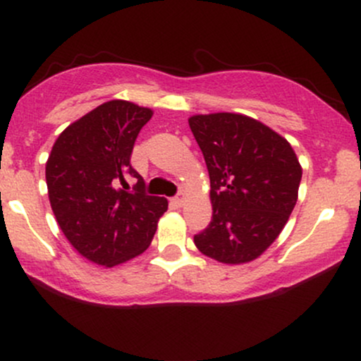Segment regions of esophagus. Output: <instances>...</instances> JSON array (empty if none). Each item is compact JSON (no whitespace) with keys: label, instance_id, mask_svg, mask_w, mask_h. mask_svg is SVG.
Here are the masks:
<instances>
[{"label":"esophagus","instance_id":"1","mask_svg":"<svg viewBox=\"0 0 361 361\" xmlns=\"http://www.w3.org/2000/svg\"><path fill=\"white\" fill-rule=\"evenodd\" d=\"M183 200H185V198H183V193H178L176 197L173 198V204H175L176 207H181V205H183Z\"/></svg>","mask_w":361,"mask_h":361}]
</instances>
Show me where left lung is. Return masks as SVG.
Masks as SVG:
<instances>
[{
	"label": "left lung",
	"instance_id": "1",
	"mask_svg": "<svg viewBox=\"0 0 361 361\" xmlns=\"http://www.w3.org/2000/svg\"><path fill=\"white\" fill-rule=\"evenodd\" d=\"M188 123L209 169L214 210L195 246L227 264L256 259L297 204L299 159L287 139L246 115H193Z\"/></svg>",
	"mask_w": 361,
	"mask_h": 361
}]
</instances>
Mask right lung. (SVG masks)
<instances>
[{
    "label": "right lung",
    "instance_id": "right-lung-1",
    "mask_svg": "<svg viewBox=\"0 0 361 361\" xmlns=\"http://www.w3.org/2000/svg\"><path fill=\"white\" fill-rule=\"evenodd\" d=\"M151 117V109L135 103H103L62 130L45 164L61 231L81 256L102 267L142 255L168 210L166 198L147 195L130 164L135 139ZM126 174L138 178L132 190Z\"/></svg>",
    "mask_w": 361,
    "mask_h": 361
}]
</instances>
